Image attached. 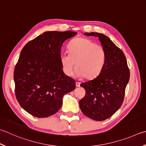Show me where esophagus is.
Listing matches in <instances>:
<instances>
[{"mask_svg": "<svg viewBox=\"0 0 146 146\" xmlns=\"http://www.w3.org/2000/svg\"><path fill=\"white\" fill-rule=\"evenodd\" d=\"M75 84H76V87H80V83L79 82H76L75 83Z\"/></svg>", "mask_w": 146, "mask_h": 146, "instance_id": "1", "label": "esophagus"}]
</instances>
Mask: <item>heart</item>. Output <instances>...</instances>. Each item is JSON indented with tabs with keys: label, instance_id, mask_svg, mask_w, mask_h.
I'll use <instances>...</instances> for the list:
<instances>
[{
	"label": "heart",
	"instance_id": "heart-1",
	"mask_svg": "<svg viewBox=\"0 0 146 146\" xmlns=\"http://www.w3.org/2000/svg\"><path fill=\"white\" fill-rule=\"evenodd\" d=\"M68 52L60 56L66 75H72L75 63V76L78 78L85 76L87 79L96 78L104 67L106 60L105 48L90 39L83 37L74 39L68 45Z\"/></svg>",
	"mask_w": 146,
	"mask_h": 146
}]
</instances>
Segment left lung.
<instances>
[{
  "label": "left lung",
  "mask_w": 146,
  "mask_h": 146,
  "mask_svg": "<svg viewBox=\"0 0 146 146\" xmlns=\"http://www.w3.org/2000/svg\"><path fill=\"white\" fill-rule=\"evenodd\" d=\"M85 35L98 37L106 52V60L99 75L80 84L86 94L79 101L84 115L96 121H103L114 115L123 103L130 71L123 51L109 37L97 32Z\"/></svg>",
  "instance_id": "1"
}]
</instances>
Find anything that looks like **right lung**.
Returning <instances> with one entry per match:
<instances>
[{
  "label": "right lung",
  "instance_id": "add662e5",
  "mask_svg": "<svg viewBox=\"0 0 146 146\" xmlns=\"http://www.w3.org/2000/svg\"><path fill=\"white\" fill-rule=\"evenodd\" d=\"M77 34L71 31H45L23 48L14 68L16 99L23 109L37 118L60 110L62 98L75 88L60 61L63 43Z\"/></svg>",
  "mask_w": 146,
  "mask_h": 146
}]
</instances>
